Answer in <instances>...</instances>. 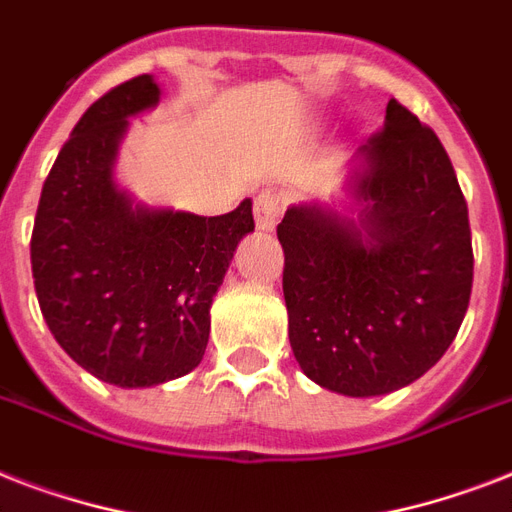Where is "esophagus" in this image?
<instances>
[{
	"mask_svg": "<svg viewBox=\"0 0 512 512\" xmlns=\"http://www.w3.org/2000/svg\"><path fill=\"white\" fill-rule=\"evenodd\" d=\"M279 215H281L279 193H273V191L257 193V199H255L257 231H273V225H276Z\"/></svg>",
	"mask_w": 512,
	"mask_h": 512,
	"instance_id": "34e87169",
	"label": "esophagus"
}]
</instances>
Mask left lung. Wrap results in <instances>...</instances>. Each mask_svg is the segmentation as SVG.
<instances>
[{
    "mask_svg": "<svg viewBox=\"0 0 512 512\" xmlns=\"http://www.w3.org/2000/svg\"><path fill=\"white\" fill-rule=\"evenodd\" d=\"M340 204L279 223L289 342L316 385L350 398L420 380L457 337L473 287L468 204L436 132L390 100Z\"/></svg>",
    "mask_w": 512,
    "mask_h": 512,
    "instance_id": "obj_1",
    "label": "left lung"
}]
</instances>
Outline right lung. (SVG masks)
Returning a JSON list of instances; mask_svg holds the SVG:
<instances>
[{"label":"right lung","mask_w":512,"mask_h":512,"mask_svg":"<svg viewBox=\"0 0 512 512\" xmlns=\"http://www.w3.org/2000/svg\"><path fill=\"white\" fill-rule=\"evenodd\" d=\"M151 74L92 103L44 180L31 233L39 308L58 345L92 377L151 388L199 366L209 308L247 233L252 201L201 217L140 204L116 183L132 116L159 103Z\"/></svg>","instance_id":"1"}]
</instances>
